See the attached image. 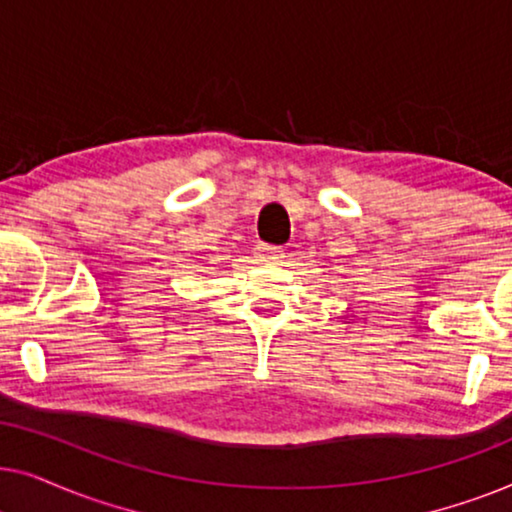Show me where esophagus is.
Here are the masks:
<instances>
[{
    "mask_svg": "<svg viewBox=\"0 0 512 512\" xmlns=\"http://www.w3.org/2000/svg\"><path fill=\"white\" fill-rule=\"evenodd\" d=\"M254 256H256V261H261V263H279L284 258V249L272 247V244H265V242H258L254 247Z\"/></svg>",
    "mask_w": 512,
    "mask_h": 512,
    "instance_id": "esophagus-1",
    "label": "esophagus"
}]
</instances>
